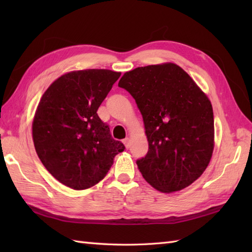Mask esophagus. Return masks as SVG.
<instances>
[{
	"label": "esophagus",
	"mask_w": 252,
	"mask_h": 252,
	"mask_svg": "<svg viewBox=\"0 0 252 252\" xmlns=\"http://www.w3.org/2000/svg\"><path fill=\"white\" fill-rule=\"evenodd\" d=\"M123 144H125L126 148H129L130 147V138L129 137L125 138V140H123Z\"/></svg>",
	"instance_id": "obj_1"
}]
</instances>
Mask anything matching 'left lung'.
Segmentation results:
<instances>
[{
  "mask_svg": "<svg viewBox=\"0 0 252 252\" xmlns=\"http://www.w3.org/2000/svg\"><path fill=\"white\" fill-rule=\"evenodd\" d=\"M118 85L133 96L143 116L148 152L136 160L143 178L162 192L190 185L208 167L215 147L207 95L172 63L135 68Z\"/></svg>",
  "mask_w": 252,
  "mask_h": 252,
  "instance_id": "left-lung-1",
  "label": "left lung"
}]
</instances>
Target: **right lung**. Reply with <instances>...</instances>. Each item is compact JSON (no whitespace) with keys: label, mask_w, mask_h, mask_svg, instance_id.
Returning <instances> with one entry per match:
<instances>
[{"label":"right lung","mask_w":252,"mask_h":252,"mask_svg":"<svg viewBox=\"0 0 252 252\" xmlns=\"http://www.w3.org/2000/svg\"><path fill=\"white\" fill-rule=\"evenodd\" d=\"M120 74L107 69L68 72L50 85L37 105L32 123L35 152L46 170L72 189L97 184L125 151L97 115Z\"/></svg>","instance_id":"add662e5"}]
</instances>
